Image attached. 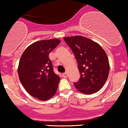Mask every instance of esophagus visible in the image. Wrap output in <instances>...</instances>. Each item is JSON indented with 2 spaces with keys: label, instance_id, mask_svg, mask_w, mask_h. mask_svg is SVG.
I'll list each match as a JSON object with an SVG mask.
<instances>
[{
  "label": "esophagus",
  "instance_id": "34e87169",
  "mask_svg": "<svg viewBox=\"0 0 128 128\" xmlns=\"http://www.w3.org/2000/svg\"><path fill=\"white\" fill-rule=\"evenodd\" d=\"M62 75H63V78H66L68 77V74H67V73H66V72H65V73H63V74H62Z\"/></svg>",
  "mask_w": 128,
  "mask_h": 128
}]
</instances>
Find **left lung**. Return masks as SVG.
Segmentation results:
<instances>
[{
    "label": "left lung",
    "mask_w": 128,
    "mask_h": 128,
    "mask_svg": "<svg viewBox=\"0 0 128 128\" xmlns=\"http://www.w3.org/2000/svg\"><path fill=\"white\" fill-rule=\"evenodd\" d=\"M63 40L74 53L81 75L74 85L85 94L99 91L106 82L110 71L109 61L103 48L81 36L65 37Z\"/></svg>",
    "instance_id": "1"
}]
</instances>
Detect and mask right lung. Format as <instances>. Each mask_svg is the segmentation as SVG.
<instances>
[{"instance_id": "obj_1", "label": "right lung", "mask_w": 128, "mask_h": 128, "mask_svg": "<svg viewBox=\"0 0 128 128\" xmlns=\"http://www.w3.org/2000/svg\"><path fill=\"white\" fill-rule=\"evenodd\" d=\"M60 44L58 39L34 42L24 50L19 62L20 82L31 96L47 100L55 94L60 78L53 70L49 53Z\"/></svg>"}]
</instances>
